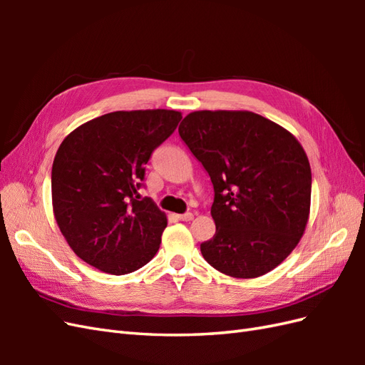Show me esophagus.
I'll return each mask as SVG.
<instances>
[{"label":"esophagus","instance_id":"obj_1","mask_svg":"<svg viewBox=\"0 0 365 365\" xmlns=\"http://www.w3.org/2000/svg\"><path fill=\"white\" fill-rule=\"evenodd\" d=\"M176 217H178L180 220H184V222H189V220L193 219V213H184V215H176Z\"/></svg>","mask_w":365,"mask_h":365}]
</instances>
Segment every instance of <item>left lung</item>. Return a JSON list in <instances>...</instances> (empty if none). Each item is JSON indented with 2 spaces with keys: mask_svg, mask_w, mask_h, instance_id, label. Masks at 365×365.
I'll use <instances>...</instances> for the list:
<instances>
[{
  "mask_svg": "<svg viewBox=\"0 0 365 365\" xmlns=\"http://www.w3.org/2000/svg\"><path fill=\"white\" fill-rule=\"evenodd\" d=\"M213 182V239L204 259L222 274L254 279L300 242L311 210L312 173L298 140L251 111H195L178 128Z\"/></svg>",
  "mask_w": 365,
  "mask_h": 365,
  "instance_id": "obj_1",
  "label": "left lung"
}]
</instances>
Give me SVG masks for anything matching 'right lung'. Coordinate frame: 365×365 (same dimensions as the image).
I'll return each instance as SVG.
<instances>
[{
  "instance_id": "add662e5",
  "label": "right lung",
  "mask_w": 365,
  "mask_h": 365,
  "mask_svg": "<svg viewBox=\"0 0 365 365\" xmlns=\"http://www.w3.org/2000/svg\"><path fill=\"white\" fill-rule=\"evenodd\" d=\"M182 118L173 109L115 111L65 137L51 169L53 213L70 248L91 267L123 275L155 256L168 217L140 200L145 165Z\"/></svg>"
}]
</instances>
